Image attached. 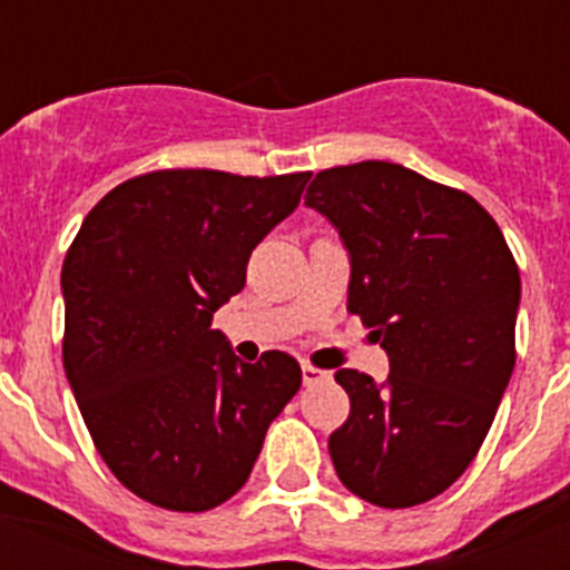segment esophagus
I'll return each mask as SVG.
<instances>
[{
    "mask_svg": "<svg viewBox=\"0 0 570 570\" xmlns=\"http://www.w3.org/2000/svg\"><path fill=\"white\" fill-rule=\"evenodd\" d=\"M328 380V371H320V367L314 365H302V382L305 385H316V382Z\"/></svg>",
    "mask_w": 570,
    "mask_h": 570,
    "instance_id": "1",
    "label": "esophagus"
}]
</instances>
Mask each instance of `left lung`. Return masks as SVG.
<instances>
[{
    "mask_svg": "<svg viewBox=\"0 0 570 570\" xmlns=\"http://www.w3.org/2000/svg\"><path fill=\"white\" fill-rule=\"evenodd\" d=\"M305 205L340 230L347 311L391 362L380 385L334 374L351 396L328 440L336 476L380 508L434 500L473 462L511 380L520 268L473 196L402 165L320 170Z\"/></svg>",
    "mask_w": 570,
    "mask_h": 570,
    "instance_id": "1",
    "label": "left lung"
}]
</instances>
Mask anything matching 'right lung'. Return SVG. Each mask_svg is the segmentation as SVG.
<instances>
[{"label": "right lung", "mask_w": 570, "mask_h": 570, "mask_svg": "<svg viewBox=\"0 0 570 570\" xmlns=\"http://www.w3.org/2000/svg\"><path fill=\"white\" fill-rule=\"evenodd\" d=\"M311 174L154 170L105 194L62 265V362L105 465L168 511H208L250 476L299 391L282 351L239 362L210 320Z\"/></svg>", "instance_id": "obj_1"}]
</instances>
